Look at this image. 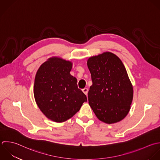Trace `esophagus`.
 Masks as SVG:
<instances>
[{
  "instance_id": "34e87169",
  "label": "esophagus",
  "mask_w": 160,
  "mask_h": 160,
  "mask_svg": "<svg viewBox=\"0 0 160 160\" xmlns=\"http://www.w3.org/2000/svg\"><path fill=\"white\" fill-rule=\"evenodd\" d=\"M82 91H83V92L87 95V94H88V88H83V90H82Z\"/></svg>"
}]
</instances>
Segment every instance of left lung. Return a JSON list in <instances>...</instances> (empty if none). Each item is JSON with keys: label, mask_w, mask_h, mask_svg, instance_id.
I'll return each mask as SVG.
<instances>
[{"label": "left lung", "mask_w": 160, "mask_h": 160, "mask_svg": "<svg viewBox=\"0 0 160 160\" xmlns=\"http://www.w3.org/2000/svg\"><path fill=\"white\" fill-rule=\"evenodd\" d=\"M87 66L92 85L88 103L102 122L112 124L128 115L133 97V88L126 68L115 54L106 52L90 57Z\"/></svg>", "instance_id": "1"}]
</instances>
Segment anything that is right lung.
Here are the masks:
<instances>
[{
    "label": "right lung",
    "mask_w": 160,
    "mask_h": 160,
    "mask_svg": "<svg viewBox=\"0 0 160 160\" xmlns=\"http://www.w3.org/2000/svg\"><path fill=\"white\" fill-rule=\"evenodd\" d=\"M72 65L70 61L53 57L40 65L35 75L36 103L45 116L55 122L72 118L87 101L86 95L78 88L77 78L70 73Z\"/></svg>",
    "instance_id": "1"
}]
</instances>
